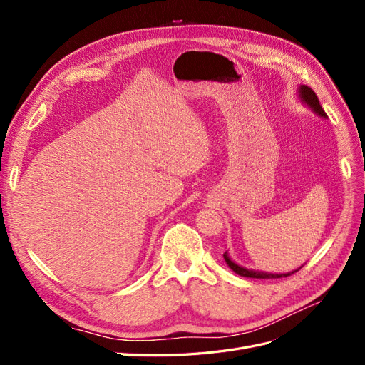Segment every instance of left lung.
I'll return each mask as SVG.
<instances>
[{
    "label": "left lung",
    "instance_id": "left-lung-1",
    "mask_svg": "<svg viewBox=\"0 0 365 365\" xmlns=\"http://www.w3.org/2000/svg\"><path fill=\"white\" fill-rule=\"evenodd\" d=\"M297 94H298V98H300V102H302L303 105L311 108L317 115L323 117V118H327V115H326V113H324V109L322 108V105H319V102H318L317 94L312 91V88H309V86H306V85H300V86H298V90H297ZM224 259H225L228 267H230L231 269H233L236 274L242 275V277H250V279H280V277H288V275L297 272L298 269L302 268V267H300L298 269H294V271H291V272H284V274H272V272H263V271L248 269V268L240 267V264H237L235 260H231V257L228 256V251L224 252Z\"/></svg>",
    "mask_w": 365,
    "mask_h": 365
}]
</instances>
